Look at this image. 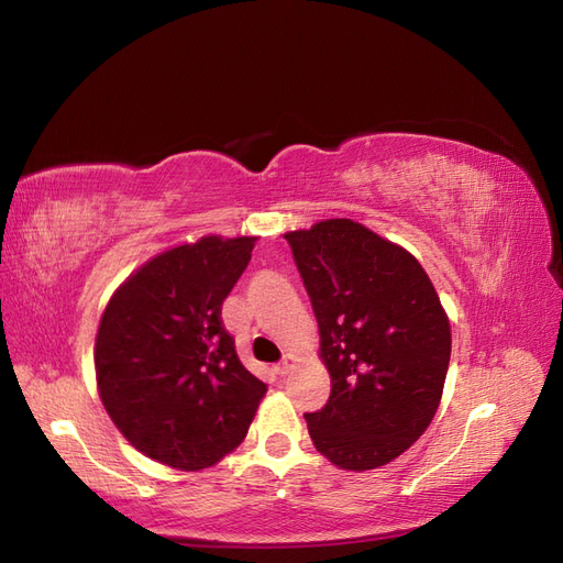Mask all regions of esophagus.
<instances>
[{
	"label": "esophagus",
	"mask_w": 563,
	"mask_h": 563,
	"mask_svg": "<svg viewBox=\"0 0 563 563\" xmlns=\"http://www.w3.org/2000/svg\"><path fill=\"white\" fill-rule=\"evenodd\" d=\"M294 363H296L294 356H286V358L277 365V375H279V377H286V375L290 373V367H294Z\"/></svg>",
	"instance_id": "34e87169"
}]
</instances>
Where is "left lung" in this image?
Instances as JSON below:
<instances>
[{
    "label": "left lung",
    "instance_id": "obj_1",
    "mask_svg": "<svg viewBox=\"0 0 563 563\" xmlns=\"http://www.w3.org/2000/svg\"><path fill=\"white\" fill-rule=\"evenodd\" d=\"M319 323L331 396L305 415L317 452L342 471L400 456L433 421L452 331L410 251L352 219L286 232Z\"/></svg>",
    "mask_w": 563,
    "mask_h": 563
}]
</instances>
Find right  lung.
<instances>
[{
  "instance_id": "1",
  "label": "right lung",
  "mask_w": 563,
  "mask_h": 563,
  "mask_svg": "<svg viewBox=\"0 0 563 563\" xmlns=\"http://www.w3.org/2000/svg\"><path fill=\"white\" fill-rule=\"evenodd\" d=\"M256 240L207 235L172 246L104 307L97 391L132 448L169 468L202 471L235 452L267 391L221 321Z\"/></svg>"
}]
</instances>
